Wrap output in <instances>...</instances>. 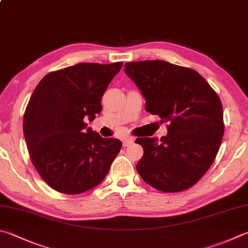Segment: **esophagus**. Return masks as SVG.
<instances>
[{
  "mask_svg": "<svg viewBox=\"0 0 248 248\" xmlns=\"http://www.w3.org/2000/svg\"><path fill=\"white\" fill-rule=\"evenodd\" d=\"M134 142V138L133 137H125L123 138V146L124 147H128L130 144H133Z\"/></svg>",
  "mask_w": 248,
  "mask_h": 248,
  "instance_id": "obj_1",
  "label": "esophagus"
}]
</instances>
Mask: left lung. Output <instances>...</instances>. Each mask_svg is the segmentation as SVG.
<instances>
[{
    "instance_id": "left-lung-1",
    "label": "left lung",
    "mask_w": 248,
    "mask_h": 248,
    "mask_svg": "<svg viewBox=\"0 0 248 248\" xmlns=\"http://www.w3.org/2000/svg\"><path fill=\"white\" fill-rule=\"evenodd\" d=\"M124 71L146 99V110L168 123L158 140L137 138L141 178L162 192L189 189L211 167L225 132L222 105L199 72L164 60L125 63Z\"/></svg>"
}]
</instances>
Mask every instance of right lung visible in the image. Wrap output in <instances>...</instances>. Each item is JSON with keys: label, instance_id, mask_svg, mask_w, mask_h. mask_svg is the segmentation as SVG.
<instances>
[{"label": "right lung", "instance_id": "add662e5", "mask_svg": "<svg viewBox=\"0 0 248 248\" xmlns=\"http://www.w3.org/2000/svg\"><path fill=\"white\" fill-rule=\"evenodd\" d=\"M123 62H81L50 72L32 93L23 115L31 161L58 192L78 194L104 180L122 142L102 138L84 119L101 112V98Z\"/></svg>", "mask_w": 248, "mask_h": 248}]
</instances>
